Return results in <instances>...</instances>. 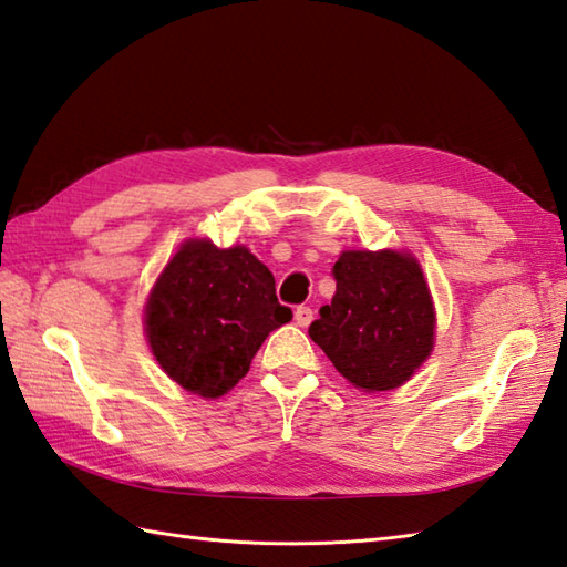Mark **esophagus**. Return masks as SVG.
I'll return each instance as SVG.
<instances>
[{
    "mask_svg": "<svg viewBox=\"0 0 567 567\" xmlns=\"http://www.w3.org/2000/svg\"><path fill=\"white\" fill-rule=\"evenodd\" d=\"M311 319H315V311H311V307H297L295 309V321H297V327H309L311 323Z\"/></svg>",
    "mask_w": 567,
    "mask_h": 567,
    "instance_id": "obj_1",
    "label": "esophagus"
}]
</instances>
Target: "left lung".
Returning <instances> with one entry per match:
<instances>
[{"label":"left lung","instance_id":"obj_1","mask_svg":"<svg viewBox=\"0 0 567 567\" xmlns=\"http://www.w3.org/2000/svg\"><path fill=\"white\" fill-rule=\"evenodd\" d=\"M336 295L309 327L333 368L365 392L400 388L433 346V305L419 262L396 250H346Z\"/></svg>","mask_w":567,"mask_h":567}]
</instances>
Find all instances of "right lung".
I'll return each mask as SVG.
<instances>
[{"instance_id":"add662e5","label":"right lung","mask_w":567,"mask_h":567,"mask_svg":"<svg viewBox=\"0 0 567 567\" xmlns=\"http://www.w3.org/2000/svg\"><path fill=\"white\" fill-rule=\"evenodd\" d=\"M292 321L275 277L244 246L187 240L167 262L146 307V333L161 368L185 390L221 396L246 378L270 331Z\"/></svg>"}]
</instances>
